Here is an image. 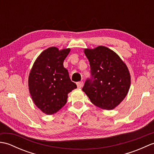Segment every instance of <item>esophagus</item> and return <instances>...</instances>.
Masks as SVG:
<instances>
[{
	"instance_id": "esophagus-1",
	"label": "esophagus",
	"mask_w": 154,
	"mask_h": 154,
	"mask_svg": "<svg viewBox=\"0 0 154 154\" xmlns=\"http://www.w3.org/2000/svg\"><path fill=\"white\" fill-rule=\"evenodd\" d=\"M77 85L78 88H81L83 85V81H79V82H77Z\"/></svg>"
}]
</instances>
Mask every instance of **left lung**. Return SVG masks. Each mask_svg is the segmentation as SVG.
I'll list each match as a JSON object with an SVG mask.
<instances>
[{
    "instance_id": "left-lung-1",
    "label": "left lung",
    "mask_w": 154,
    "mask_h": 154,
    "mask_svg": "<svg viewBox=\"0 0 154 154\" xmlns=\"http://www.w3.org/2000/svg\"><path fill=\"white\" fill-rule=\"evenodd\" d=\"M91 77L83 87L91 103L105 110H112L128 92L130 75L126 64L115 52L104 46L86 49Z\"/></svg>"
}]
</instances>
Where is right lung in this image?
<instances>
[{
	"label": "right lung",
	"mask_w": 154,
	"mask_h": 154,
	"mask_svg": "<svg viewBox=\"0 0 154 154\" xmlns=\"http://www.w3.org/2000/svg\"><path fill=\"white\" fill-rule=\"evenodd\" d=\"M69 51V48L61 51L55 47L48 48L35 61L29 75L32 100L47 114L60 110L67 103L68 93L77 88L63 67V61Z\"/></svg>",
	"instance_id": "obj_1"
}]
</instances>
